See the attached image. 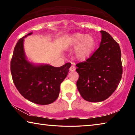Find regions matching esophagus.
I'll list each match as a JSON object with an SVG mask.
<instances>
[{
	"mask_svg": "<svg viewBox=\"0 0 135 135\" xmlns=\"http://www.w3.org/2000/svg\"><path fill=\"white\" fill-rule=\"evenodd\" d=\"M76 70V67L74 65H71L70 68V71H74Z\"/></svg>",
	"mask_w": 135,
	"mask_h": 135,
	"instance_id": "34e87169",
	"label": "esophagus"
}]
</instances>
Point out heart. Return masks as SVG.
<instances>
[{"mask_svg": "<svg viewBox=\"0 0 135 135\" xmlns=\"http://www.w3.org/2000/svg\"><path fill=\"white\" fill-rule=\"evenodd\" d=\"M69 46L77 49L76 55L77 58L80 60H86L92 55L94 51L96 41L92 36L77 34L73 37Z\"/></svg>", "mask_w": 135, "mask_h": 135, "instance_id": "1", "label": "heart"}]
</instances>
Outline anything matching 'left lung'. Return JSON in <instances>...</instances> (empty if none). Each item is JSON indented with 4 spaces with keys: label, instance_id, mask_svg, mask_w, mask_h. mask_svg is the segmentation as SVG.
Masks as SVG:
<instances>
[{
    "label": "left lung",
    "instance_id": "obj_1",
    "mask_svg": "<svg viewBox=\"0 0 135 135\" xmlns=\"http://www.w3.org/2000/svg\"><path fill=\"white\" fill-rule=\"evenodd\" d=\"M101 42L85 61L77 64V88L84 100L97 102L105 100L117 89L123 67L118 43L107 32L101 30Z\"/></svg>",
    "mask_w": 135,
    "mask_h": 135
}]
</instances>
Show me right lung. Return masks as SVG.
Listing matches in <instances>:
<instances>
[{
    "label": "right lung",
    "mask_w": 135,
    "mask_h": 135,
    "mask_svg": "<svg viewBox=\"0 0 135 135\" xmlns=\"http://www.w3.org/2000/svg\"><path fill=\"white\" fill-rule=\"evenodd\" d=\"M25 37L18 41L11 59V72L13 83L20 94L30 101L39 105L50 104L58 98L61 83L67 76L71 63L59 67L47 64L34 65L25 56Z\"/></svg>",
    "instance_id": "add662e5"
}]
</instances>
